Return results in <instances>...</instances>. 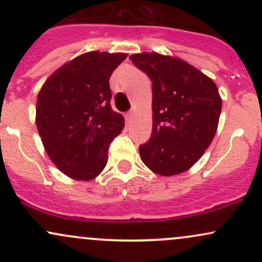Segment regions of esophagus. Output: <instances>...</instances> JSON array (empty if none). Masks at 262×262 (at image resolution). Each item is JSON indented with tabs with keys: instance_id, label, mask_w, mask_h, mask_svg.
Instances as JSON below:
<instances>
[{
	"instance_id": "obj_1",
	"label": "esophagus",
	"mask_w": 262,
	"mask_h": 262,
	"mask_svg": "<svg viewBox=\"0 0 262 262\" xmlns=\"http://www.w3.org/2000/svg\"><path fill=\"white\" fill-rule=\"evenodd\" d=\"M133 116H134V111L133 110L129 111V112L125 114V119H127V122H130L132 118H133Z\"/></svg>"
}]
</instances>
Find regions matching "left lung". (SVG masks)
Instances as JSON below:
<instances>
[{
	"instance_id": "left-lung-1",
	"label": "left lung",
	"mask_w": 262,
	"mask_h": 262,
	"mask_svg": "<svg viewBox=\"0 0 262 262\" xmlns=\"http://www.w3.org/2000/svg\"><path fill=\"white\" fill-rule=\"evenodd\" d=\"M152 82V132L139 146L152 172L173 176L191 169L217 132L222 111L210 77L176 56L140 53L129 56Z\"/></svg>"
}]
</instances>
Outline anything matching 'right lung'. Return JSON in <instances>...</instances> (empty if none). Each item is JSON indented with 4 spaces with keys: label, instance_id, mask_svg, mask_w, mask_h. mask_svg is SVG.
I'll list each match as a JSON object with an SVG mask.
<instances>
[{
    "label": "right lung",
    "instance_id": "add662e5",
    "mask_svg": "<svg viewBox=\"0 0 262 262\" xmlns=\"http://www.w3.org/2000/svg\"><path fill=\"white\" fill-rule=\"evenodd\" d=\"M124 53L89 52L48 77L38 93L35 123L45 151L58 169L77 181L103 171L108 148L124 128L111 107L110 77Z\"/></svg>",
    "mask_w": 262,
    "mask_h": 262
}]
</instances>
